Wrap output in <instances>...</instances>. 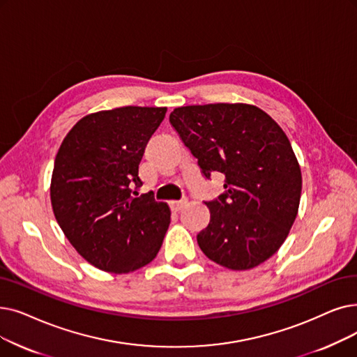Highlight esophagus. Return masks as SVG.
Returning a JSON list of instances; mask_svg holds the SVG:
<instances>
[{"label": "esophagus", "instance_id": "34e87169", "mask_svg": "<svg viewBox=\"0 0 357 357\" xmlns=\"http://www.w3.org/2000/svg\"><path fill=\"white\" fill-rule=\"evenodd\" d=\"M185 206H187V199H181V201H170V208L174 211H181Z\"/></svg>", "mask_w": 357, "mask_h": 357}]
</instances>
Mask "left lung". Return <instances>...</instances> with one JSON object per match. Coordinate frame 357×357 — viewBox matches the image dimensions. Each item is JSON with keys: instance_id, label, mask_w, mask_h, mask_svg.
I'll use <instances>...</instances> for the list:
<instances>
[{"instance_id": "8db88e82", "label": "left lung", "mask_w": 357, "mask_h": 357, "mask_svg": "<svg viewBox=\"0 0 357 357\" xmlns=\"http://www.w3.org/2000/svg\"><path fill=\"white\" fill-rule=\"evenodd\" d=\"M169 122L206 179L225 175V192L206 201L201 251L230 270L259 266L282 246L299 208L302 175L289 138L264 111L243 103L176 107Z\"/></svg>"}]
</instances>
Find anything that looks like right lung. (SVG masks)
<instances>
[{"mask_svg":"<svg viewBox=\"0 0 357 357\" xmlns=\"http://www.w3.org/2000/svg\"><path fill=\"white\" fill-rule=\"evenodd\" d=\"M166 107L123 106L80 119L55 158L51 203L64 235L99 270L126 274L158 255L170 223L167 204L138 195L150 137Z\"/></svg>","mask_w":357,"mask_h":357,"instance_id":"right-lung-1","label":"right lung"}]
</instances>
